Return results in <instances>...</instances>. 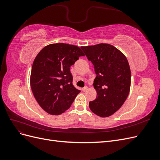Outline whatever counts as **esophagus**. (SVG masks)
<instances>
[{
  "label": "esophagus",
  "instance_id": "esophagus-1",
  "mask_svg": "<svg viewBox=\"0 0 160 160\" xmlns=\"http://www.w3.org/2000/svg\"><path fill=\"white\" fill-rule=\"evenodd\" d=\"M88 87H85V88H83V89H82V91H86L87 90H88Z\"/></svg>",
  "mask_w": 160,
  "mask_h": 160
}]
</instances>
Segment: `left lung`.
<instances>
[{
	"instance_id": "8db88e82",
	"label": "left lung",
	"mask_w": 160,
	"mask_h": 160,
	"mask_svg": "<svg viewBox=\"0 0 160 160\" xmlns=\"http://www.w3.org/2000/svg\"><path fill=\"white\" fill-rule=\"evenodd\" d=\"M81 48L94 65L96 74L93 85L97 98L90 101L89 108L99 117H109L122 107L129 93L131 71L127 58L106 43Z\"/></svg>"
}]
</instances>
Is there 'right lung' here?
I'll list each match as a JSON object with an SVG mask.
<instances>
[{
    "instance_id": "1",
    "label": "right lung",
    "mask_w": 160,
    "mask_h": 160,
    "mask_svg": "<svg viewBox=\"0 0 160 160\" xmlns=\"http://www.w3.org/2000/svg\"><path fill=\"white\" fill-rule=\"evenodd\" d=\"M84 53L79 47L65 43L45 47L33 61L31 88L41 108L57 115L68 109L80 91L72 85L70 67Z\"/></svg>"
}]
</instances>
